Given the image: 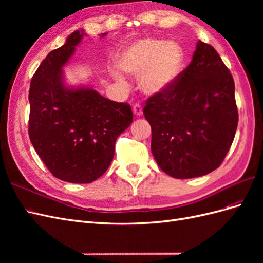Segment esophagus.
I'll return each mask as SVG.
<instances>
[{"mask_svg":"<svg viewBox=\"0 0 263 263\" xmlns=\"http://www.w3.org/2000/svg\"><path fill=\"white\" fill-rule=\"evenodd\" d=\"M133 112H134V114L136 115V116H140L142 114V107H141V105L135 104L133 106Z\"/></svg>","mask_w":263,"mask_h":263,"instance_id":"1","label":"esophagus"}]
</instances>
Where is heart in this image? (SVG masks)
<instances>
[{"label":"heart","mask_w":263,"mask_h":263,"mask_svg":"<svg viewBox=\"0 0 263 263\" xmlns=\"http://www.w3.org/2000/svg\"><path fill=\"white\" fill-rule=\"evenodd\" d=\"M185 52L176 41L147 37L132 43L118 55L117 65L125 72L140 76L139 86L146 94L158 95L174 84L182 72ZM115 80L124 83V77L112 71Z\"/></svg>","instance_id":"heart-1"}]
</instances>
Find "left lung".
Masks as SVG:
<instances>
[{"instance_id": "1", "label": "left lung", "mask_w": 263, "mask_h": 263, "mask_svg": "<svg viewBox=\"0 0 263 263\" xmlns=\"http://www.w3.org/2000/svg\"><path fill=\"white\" fill-rule=\"evenodd\" d=\"M151 153L160 169L192 179L217 169L238 125L233 76L217 51L198 41L192 61L165 92L146 102Z\"/></svg>"}]
</instances>
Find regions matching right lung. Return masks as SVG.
I'll return each instance as SVG.
<instances>
[{
    "label": "right lung",
    "instance_id": "add662e5",
    "mask_svg": "<svg viewBox=\"0 0 263 263\" xmlns=\"http://www.w3.org/2000/svg\"><path fill=\"white\" fill-rule=\"evenodd\" d=\"M84 35L83 29L73 31L48 53L28 94L31 144L53 177L71 183L99 179L113 160L117 137L133 122L127 103L110 101L91 86L65 83L62 68Z\"/></svg>",
    "mask_w": 263,
    "mask_h": 263
}]
</instances>
